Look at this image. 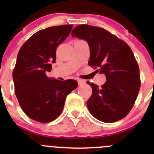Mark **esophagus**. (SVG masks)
I'll list each match as a JSON object with an SVG mask.
<instances>
[{
  "label": "esophagus",
  "instance_id": "1",
  "mask_svg": "<svg viewBox=\"0 0 154 154\" xmlns=\"http://www.w3.org/2000/svg\"><path fill=\"white\" fill-rule=\"evenodd\" d=\"M77 82H78V85H79V86H80V85H82V84H83V83H85L84 80H80V79H78V80H77Z\"/></svg>",
  "mask_w": 154,
  "mask_h": 154
}]
</instances>
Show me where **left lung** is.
<instances>
[{
	"label": "left lung",
	"instance_id": "8db88e82",
	"mask_svg": "<svg viewBox=\"0 0 154 154\" xmlns=\"http://www.w3.org/2000/svg\"><path fill=\"white\" fill-rule=\"evenodd\" d=\"M71 35L87 42L88 65L106 76L101 87L87 81L92 88L86 102L88 111L105 123L124 119L133 108L141 86L139 68L132 50L109 31L88 24L74 27Z\"/></svg>",
	"mask_w": 154,
	"mask_h": 154
}]
</instances>
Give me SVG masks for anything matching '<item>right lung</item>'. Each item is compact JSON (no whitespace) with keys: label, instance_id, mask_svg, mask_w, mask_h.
Wrapping results in <instances>:
<instances>
[{"label":"right lung","instance_id":"add662e5","mask_svg":"<svg viewBox=\"0 0 154 154\" xmlns=\"http://www.w3.org/2000/svg\"><path fill=\"white\" fill-rule=\"evenodd\" d=\"M72 24L41 29L24 43L12 73L15 93L24 112L42 123L55 120L68 94L77 87L74 80H58L46 76L56 62V49L68 36Z\"/></svg>","mask_w":154,"mask_h":154}]
</instances>
